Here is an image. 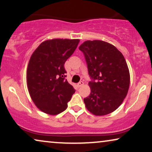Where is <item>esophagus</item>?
Returning <instances> with one entry per match:
<instances>
[{"label":"esophagus","instance_id":"34e87169","mask_svg":"<svg viewBox=\"0 0 152 152\" xmlns=\"http://www.w3.org/2000/svg\"><path fill=\"white\" fill-rule=\"evenodd\" d=\"M83 85H84V82H79L77 84V86L78 88H80V87H82Z\"/></svg>","mask_w":152,"mask_h":152}]
</instances>
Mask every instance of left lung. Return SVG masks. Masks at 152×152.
Returning a JSON list of instances; mask_svg holds the SVG:
<instances>
[{
	"label": "left lung",
	"instance_id": "8db88e82",
	"mask_svg": "<svg viewBox=\"0 0 152 152\" xmlns=\"http://www.w3.org/2000/svg\"><path fill=\"white\" fill-rule=\"evenodd\" d=\"M79 49L93 79L88 83L90 95L84 99L86 109L97 116L112 113L121 105L129 87V70L123 55L113 45L100 40L84 41Z\"/></svg>",
	"mask_w": 152,
	"mask_h": 152
}]
</instances>
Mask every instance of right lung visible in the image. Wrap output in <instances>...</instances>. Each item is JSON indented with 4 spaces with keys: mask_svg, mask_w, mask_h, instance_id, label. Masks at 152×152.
<instances>
[{
    "mask_svg": "<svg viewBox=\"0 0 152 152\" xmlns=\"http://www.w3.org/2000/svg\"><path fill=\"white\" fill-rule=\"evenodd\" d=\"M79 42L80 39H49L31 55L27 68L28 88L34 104L43 113L55 115L67 108L75 91L65 80L64 64Z\"/></svg>",
    "mask_w": 152,
    "mask_h": 152,
    "instance_id": "obj_1",
    "label": "right lung"
}]
</instances>
